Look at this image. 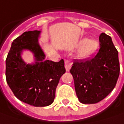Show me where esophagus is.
Listing matches in <instances>:
<instances>
[{"label": "esophagus", "mask_w": 124, "mask_h": 124, "mask_svg": "<svg viewBox=\"0 0 124 124\" xmlns=\"http://www.w3.org/2000/svg\"><path fill=\"white\" fill-rule=\"evenodd\" d=\"M71 65H72V63L70 62L69 60H66L65 61V65H64V67H65V69H66V71H69V70H70V69L71 67Z\"/></svg>", "instance_id": "34e87169"}]
</instances>
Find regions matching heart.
Wrapping results in <instances>:
<instances>
[{"mask_svg": "<svg viewBox=\"0 0 124 124\" xmlns=\"http://www.w3.org/2000/svg\"><path fill=\"white\" fill-rule=\"evenodd\" d=\"M81 44H83L84 46L79 53V55L83 57L91 55L97 50L99 47V43L95 39L88 40L87 39H84L81 41Z\"/></svg>", "mask_w": 124, "mask_h": 124, "instance_id": "1", "label": "heart"}]
</instances>
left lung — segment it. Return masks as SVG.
<instances>
[{
	"mask_svg": "<svg viewBox=\"0 0 124 124\" xmlns=\"http://www.w3.org/2000/svg\"><path fill=\"white\" fill-rule=\"evenodd\" d=\"M100 48L92 58L73 60L70 72L74 80L76 93L84 104L96 103L115 88L119 76L118 51L110 36L101 33Z\"/></svg>",
	"mask_w": 124,
	"mask_h": 124,
	"instance_id": "left-lung-1",
	"label": "left lung"
}]
</instances>
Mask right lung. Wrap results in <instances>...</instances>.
<instances>
[{
    "instance_id": "add662e5",
    "label": "right lung",
    "mask_w": 124,
    "mask_h": 124,
    "mask_svg": "<svg viewBox=\"0 0 124 124\" xmlns=\"http://www.w3.org/2000/svg\"><path fill=\"white\" fill-rule=\"evenodd\" d=\"M40 31L25 32L13 41L6 58V80L14 96L35 107L51 105L55 90L65 73L64 62L45 60V54L38 43ZM27 49L34 53L35 64H26L20 53Z\"/></svg>"
}]
</instances>
